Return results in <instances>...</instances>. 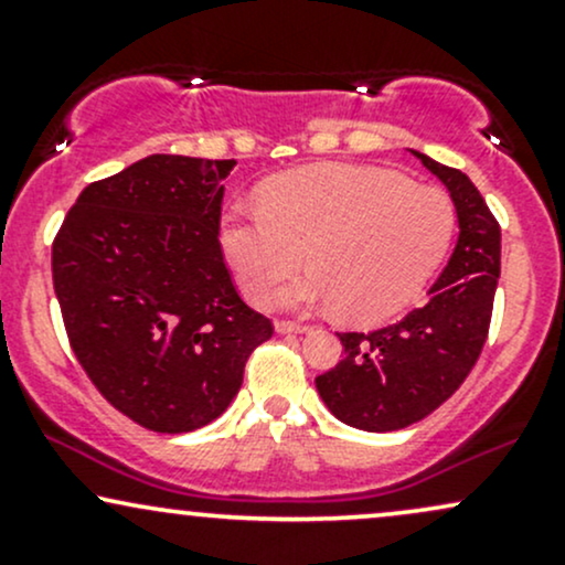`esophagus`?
Returning <instances> with one entry per match:
<instances>
[{
	"mask_svg": "<svg viewBox=\"0 0 565 565\" xmlns=\"http://www.w3.org/2000/svg\"><path fill=\"white\" fill-rule=\"evenodd\" d=\"M310 327L305 323H295V321H276V332L278 334H305Z\"/></svg>",
	"mask_w": 565,
	"mask_h": 565,
	"instance_id": "1",
	"label": "esophagus"
}]
</instances>
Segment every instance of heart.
<instances>
[{
    "mask_svg": "<svg viewBox=\"0 0 565 565\" xmlns=\"http://www.w3.org/2000/svg\"><path fill=\"white\" fill-rule=\"evenodd\" d=\"M451 199L385 167H302L260 188V210H228L217 244L238 287L268 302L305 260L313 268L278 291L287 308H334L355 323L385 321L423 295L451 246Z\"/></svg>",
    "mask_w": 565,
    "mask_h": 565,
    "instance_id": "1",
    "label": "heart"
}]
</instances>
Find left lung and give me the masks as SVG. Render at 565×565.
<instances>
[{"label": "left lung", "mask_w": 565, "mask_h": 565, "mask_svg": "<svg viewBox=\"0 0 565 565\" xmlns=\"http://www.w3.org/2000/svg\"><path fill=\"white\" fill-rule=\"evenodd\" d=\"M414 157L446 185L459 236L423 308L374 332L340 334L345 355L316 377L321 401L340 423L391 433L436 412L481 355L499 281L502 233L465 172Z\"/></svg>", "instance_id": "8db88e82"}]
</instances>
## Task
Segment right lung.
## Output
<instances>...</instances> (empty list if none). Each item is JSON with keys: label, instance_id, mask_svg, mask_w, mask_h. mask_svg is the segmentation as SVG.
Masks as SVG:
<instances>
[{"label": "right lung", "instance_id": "1", "mask_svg": "<svg viewBox=\"0 0 565 565\" xmlns=\"http://www.w3.org/2000/svg\"><path fill=\"white\" fill-rule=\"evenodd\" d=\"M236 161L151 153L87 185L53 244L76 359L129 419L191 433L236 398L274 327L233 287L217 244Z\"/></svg>", "mask_w": 565, "mask_h": 565}]
</instances>
